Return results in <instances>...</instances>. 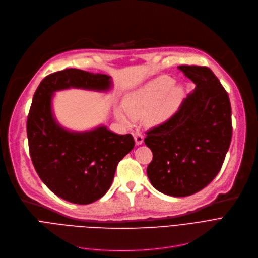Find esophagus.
I'll use <instances>...</instances> for the list:
<instances>
[{"label": "esophagus", "instance_id": "34e87169", "mask_svg": "<svg viewBox=\"0 0 258 258\" xmlns=\"http://www.w3.org/2000/svg\"><path fill=\"white\" fill-rule=\"evenodd\" d=\"M133 138H134V141H136V144H137L138 146H140V145L143 144V142H144V137L142 136V134H141L140 132L133 133Z\"/></svg>", "mask_w": 258, "mask_h": 258}]
</instances>
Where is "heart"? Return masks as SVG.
<instances>
[{
    "instance_id": "1",
    "label": "heart",
    "mask_w": 258,
    "mask_h": 258,
    "mask_svg": "<svg viewBox=\"0 0 258 258\" xmlns=\"http://www.w3.org/2000/svg\"><path fill=\"white\" fill-rule=\"evenodd\" d=\"M173 84L174 81L166 76L147 82L140 88L127 94L125 99L126 111L117 108V118L125 125H130L131 117L139 119L148 114L147 122L150 126L163 124L177 111L182 101V88Z\"/></svg>"
}]
</instances>
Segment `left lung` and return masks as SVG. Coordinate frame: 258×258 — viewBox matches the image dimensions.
I'll return each instance as SVG.
<instances>
[{"label":"left lung","instance_id":"1","mask_svg":"<svg viewBox=\"0 0 258 258\" xmlns=\"http://www.w3.org/2000/svg\"><path fill=\"white\" fill-rule=\"evenodd\" d=\"M195 85L178 111L147 132L145 144L153 153L147 168L159 192L182 198L201 191L223 166L232 138L231 105L227 91L208 67H177Z\"/></svg>","mask_w":258,"mask_h":258}]
</instances>
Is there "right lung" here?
I'll list each match as a JSON object with an SVG mask.
<instances>
[{"instance_id":"1","label":"right lung","mask_w":258,"mask_h":258,"mask_svg":"<svg viewBox=\"0 0 258 258\" xmlns=\"http://www.w3.org/2000/svg\"><path fill=\"white\" fill-rule=\"evenodd\" d=\"M70 88L107 92L110 76L65 69L47 76L32 99L27 119L29 152L36 173L55 195L67 202L87 205L106 194L117 164L134 147L131 134H116L106 126L71 131L56 120L52 99Z\"/></svg>"}]
</instances>
